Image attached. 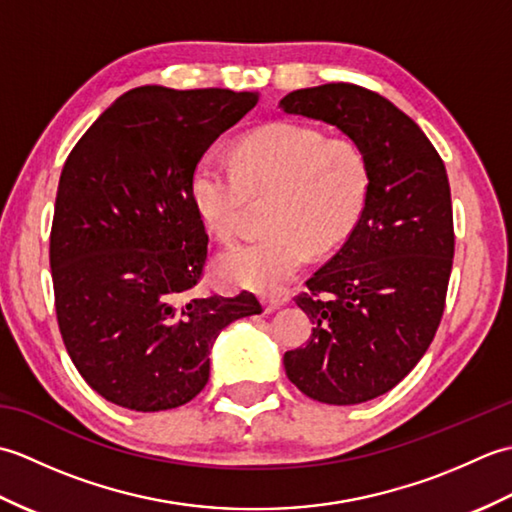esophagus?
Here are the masks:
<instances>
[{"label": "esophagus", "mask_w": 512, "mask_h": 512, "mask_svg": "<svg viewBox=\"0 0 512 512\" xmlns=\"http://www.w3.org/2000/svg\"><path fill=\"white\" fill-rule=\"evenodd\" d=\"M284 303H286V297H281V295H266L264 297L266 312H275V310H279L281 306H284Z\"/></svg>", "instance_id": "esophagus-1"}]
</instances>
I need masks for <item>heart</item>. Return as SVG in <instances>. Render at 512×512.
<instances>
[{"label": "heart", "instance_id": "heart-1", "mask_svg": "<svg viewBox=\"0 0 512 512\" xmlns=\"http://www.w3.org/2000/svg\"><path fill=\"white\" fill-rule=\"evenodd\" d=\"M369 169L361 147L347 138L297 123H273L239 138L231 167L202 156L191 173V198L206 231L222 244L242 233L250 198H273L255 242L226 250L217 275L257 292L284 288L310 253L343 244L365 209Z\"/></svg>", "mask_w": 512, "mask_h": 512}]
</instances>
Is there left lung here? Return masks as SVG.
I'll return each mask as SVG.
<instances>
[{
  "mask_svg": "<svg viewBox=\"0 0 512 512\" xmlns=\"http://www.w3.org/2000/svg\"><path fill=\"white\" fill-rule=\"evenodd\" d=\"M279 107L339 127L367 160L361 220L295 297L310 341L284 354L303 394L358 405L396 387L438 332L455 250L447 169L405 112L361 85L295 90Z\"/></svg>",
  "mask_w": 512,
  "mask_h": 512,
  "instance_id": "left-lung-1",
  "label": "left lung"
}]
</instances>
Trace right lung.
I'll list each match as a JSON object with an SVG mask.
<instances>
[{
  "label": "right lung",
  "mask_w": 512,
  "mask_h": 512,
  "mask_svg": "<svg viewBox=\"0 0 512 512\" xmlns=\"http://www.w3.org/2000/svg\"><path fill=\"white\" fill-rule=\"evenodd\" d=\"M257 105L220 88L125 92L65 160L50 231L54 308L74 367L96 394L165 411L204 389L228 323L262 312L253 292L195 297L209 235L191 173Z\"/></svg>",
  "instance_id": "1"
}]
</instances>
